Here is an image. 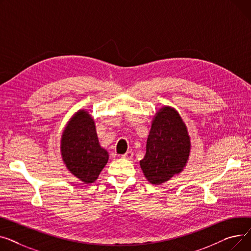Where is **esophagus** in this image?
<instances>
[{"label":"esophagus","instance_id":"esophagus-1","mask_svg":"<svg viewBox=\"0 0 251 251\" xmlns=\"http://www.w3.org/2000/svg\"><path fill=\"white\" fill-rule=\"evenodd\" d=\"M132 156H134V153H132L131 151H127L126 153H125L124 155H122V158H124V159H131L132 158Z\"/></svg>","mask_w":251,"mask_h":251}]
</instances>
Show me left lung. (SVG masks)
I'll use <instances>...</instances> for the list:
<instances>
[{
  "mask_svg": "<svg viewBox=\"0 0 251 251\" xmlns=\"http://www.w3.org/2000/svg\"><path fill=\"white\" fill-rule=\"evenodd\" d=\"M191 149L187 126L174 107H160L147 139L146 154L140 161L146 179L159 185L178 175L185 168Z\"/></svg>",
  "mask_w": 251,
  "mask_h": 251,
  "instance_id": "left-lung-1",
  "label": "left lung"
}]
</instances>
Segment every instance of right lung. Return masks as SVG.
<instances>
[{
  "label": "right lung",
  "mask_w": 251,
  "mask_h": 251,
  "mask_svg": "<svg viewBox=\"0 0 251 251\" xmlns=\"http://www.w3.org/2000/svg\"><path fill=\"white\" fill-rule=\"evenodd\" d=\"M60 148L67 169L86 184L98 178L109 157L99 145L94 119L87 109H79L69 120Z\"/></svg>",
  "instance_id": "1"
}]
</instances>
